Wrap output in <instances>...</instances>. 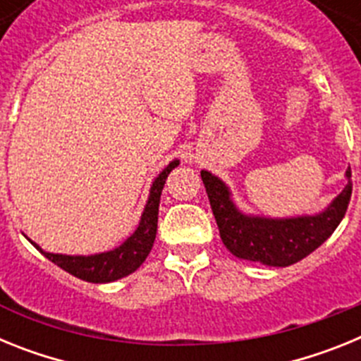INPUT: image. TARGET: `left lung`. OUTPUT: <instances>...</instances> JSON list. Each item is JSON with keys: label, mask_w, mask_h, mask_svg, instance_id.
I'll list each match as a JSON object with an SVG mask.
<instances>
[{"label": "left lung", "mask_w": 361, "mask_h": 361, "mask_svg": "<svg viewBox=\"0 0 361 361\" xmlns=\"http://www.w3.org/2000/svg\"><path fill=\"white\" fill-rule=\"evenodd\" d=\"M200 177L226 247L235 257L273 267L291 266L320 247L342 222L353 193L350 168H347V186L324 212L269 219L242 213L233 202L229 188L216 175L202 170Z\"/></svg>", "instance_id": "obj_1"}]
</instances>
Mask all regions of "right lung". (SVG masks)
I'll return each instance as SVG.
<instances>
[{
  "label": "right lung",
  "instance_id": "1",
  "mask_svg": "<svg viewBox=\"0 0 361 361\" xmlns=\"http://www.w3.org/2000/svg\"><path fill=\"white\" fill-rule=\"evenodd\" d=\"M175 166H178V161H171L166 166L164 170L155 177L152 188H149V195L146 200L145 212H142L139 226L135 231L130 235L119 247L111 251L97 255H61V253H47L36 244V250H39L44 257L49 258L50 262L65 269L70 275L78 276V279L86 280L92 283H106L114 280L124 279L130 273L137 271L145 262L146 257L149 255L157 235V219H159V202H161V193L164 188L166 178L170 175Z\"/></svg>",
  "mask_w": 361,
  "mask_h": 361
}]
</instances>
